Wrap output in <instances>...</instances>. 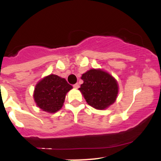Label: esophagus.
<instances>
[{
  "instance_id": "esophagus-1",
  "label": "esophagus",
  "mask_w": 161,
  "mask_h": 161,
  "mask_svg": "<svg viewBox=\"0 0 161 161\" xmlns=\"http://www.w3.org/2000/svg\"><path fill=\"white\" fill-rule=\"evenodd\" d=\"M73 87H74L75 89H79V85L78 83H76V84H75L74 86H73Z\"/></svg>"
}]
</instances>
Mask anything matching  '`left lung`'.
Returning <instances> with one entry per match:
<instances>
[{
    "label": "left lung",
    "mask_w": 161,
    "mask_h": 161,
    "mask_svg": "<svg viewBox=\"0 0 161 161\" xmlns=\"http://www.w3.org/2000/svg\"><path fill=\"white\" fill-rule=\"evenodd\" d=\"M83 83L79 89L89 105L97 110H105L113 104L118 94L116 79L107 71L92 69L82 75Z\"/></svg>",
    "instance_id": "obj_1"
}]
</instances>
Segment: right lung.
Instances as JSON below:
<instances>
[{"label": "right lung", "mask_w": 161, "mask_h": 161, "mask_svg": "<svg viewBox=\"0 0 161 161\" xmlns=\"http://www.w3.org/2000/svg\"><path fill=\"white\" fill-rule=\"evenodd\" d=\"M72 86L65 79L57 75H49L39 81L35 86L33 99L42 111L53 114L61 109L65 96Z\"/></svg>", "instance_id": "add662e5"}]
</instances>
